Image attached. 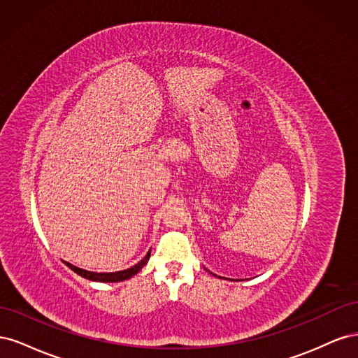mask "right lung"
Segmentation results:
<instances>
[{
    "instance_id": "1",
    "label": "right lung",
    "mask_w": 358,
    "mask_h": 358,
    "mask_svg": "<svg viewBox=\"0 0 358 358\" xmlns=\"http://www.w3.org/2000/svg\"><path fill=\"white\" fill-rule=\"evenodd\" d=\"M149 257H150V251L146 254V257L143 259H140L137 264H134L133 267H129L127 270H119V272H112V273H95V272H88V270H83L80 267H76L67 262L66 263L74 273L80 275L85 279H90V280H95V282H121V280L129 279L133 278L136 273H138L142 267L149 262Z\"/></svg>"
}]
</instances>
